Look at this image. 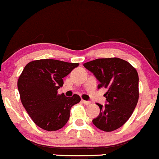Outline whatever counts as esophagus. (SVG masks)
Listing matches in <instances>:
<instances>
[{
    "instance_id": "1",
    "label": "esophagus",
    "mask_w": 159,
    "mask_h": 159,
    "mask_svg": "<svg viewBox=\"0 0 159 159\" xmlns=\"http://www.w3.org/2000/svg\"><path fill=\"white\" fill-rule=\"evenodd\" d=\"M82 102L84 104H85V105H90V103H91V102H90V101H87V100H82Z\"/></svg>"
}]
</instances>
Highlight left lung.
<instances>
[{
  "mask_svg": "<svg viewBox=\"0 0 159 159\" xmlns=\"http://www.w3.org/2000/svg\"><path fill=\"white\" fill-rule=\"evenodd\" d=\"M99 81L98 88H108L106 103H97L99 114L93 118L97 128L109 132L121 128L131 116L139 99V77L137 70L119 58L97 59L84 64Z\"/></svg>",
  "mask_w": 159,
  "mask_h": 159,
  "instance_id": "1",
  "label": "left lung"
}]
</instances>
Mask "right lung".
<instances>
[{"label": "right lung", "instance_id": "1", "mask_svg": "<svg viewBox=\"0 0 159 159\" xmlns=\"http://www.w3.org/2000/svg\"><path fill=\"white\" fill-rule=\"evenodd\" d=\"M78 63L57 60H39L25 66L17 83L21 102L32 121L41 128L54 131L66 125L71 106L81 98L57 94L67 76Z\"/></svg>", "mask_w": 159, "mask_h": 159}]
</instances>
